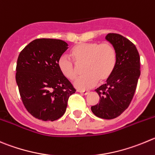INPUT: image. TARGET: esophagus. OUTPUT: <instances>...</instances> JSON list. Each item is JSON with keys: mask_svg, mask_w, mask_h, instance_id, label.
<instances>
[{"mask_svg": "<svg viewBox=\"0 0 155 155\" xmlns=\"http://www.w3.org/2000/svg\"><path fill=\"white\" fill-rule=\"evenodd\" d=\"M79 92L82 95H87V94L89 93V91L88 90H79Z\"/></svg>", "mask_w": 155, "mask_h": 155, "instance_id": "34e87169", "label": "esophagus"}]
</instances>
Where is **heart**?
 <instances>
[{"label": "heart", "mask_w": 155, "mask_h": 155, "mask_svg": "<svg viewBox=\"0 0 155 155\" xmlns=\"http://www.w3.org/2000/svg\"><path fill=\"white\" fill-rule=\"evenodd\" d=\"M75 63L84 64L83 72L86 73L74 82L77 89H89L97 84L99 80L105 82L113 74L117 63L116 50L108 43L96 42L82 43L76 45L71 50ZM58 67L62 74L69 80L76 79V66L66 56H60Z\"/></svg>", "instance_id": "obj_1"}]
</instances>
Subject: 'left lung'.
Masks as SVG:
<instances>
[{
  "mask_svg": "<svg viewBox=\"0 0 155 155\" xmlns=\"http://www.w3.org/2000/svg\"><path fill=\"white\" fill-rule=\"evenodd\" d=\"M105 40L116 50V66L106 84L95 90L100 99L91 110L99 118L112 119L128 108L134 96L141 74L140 56L135 46L123 36L108 34Z\"/></svg>",
  "mask_w": 155,
  "mask_h": 155,
  "instance_id": "1",
  "label": "left lung"
}]
</instances>
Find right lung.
Masks as SVG:
<instances>
[{
    "label": "right lung",
    "instance_id": "add662e5",
    "mask_svg": "<svg viewBox=\"0 0 155 155\" xmlns=\"http://www.w3.org/2000/svg\"><path fill=\"white\" fill-rule=\"evenodd\" d=\"M67 49L63 40L42 38L30 42L20 53L16 82L24 106L36 118H60L69 97L76 92L58 67V60Z\"/></svg>",
    "mask_w": 155,
    "mask_h": 155
}]
</instances>
